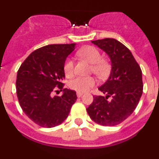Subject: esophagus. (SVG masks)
<instances>
[{"mask_svg":"<svg viewBox=\"0 0 159 159\" xmlns=\"http://www.w3.org/2000/svg\"><path fill=\"white\" fill-rule=\"evenodd\" d=\"M83 94H84L83 92H77V93H76L77 97H78V98H80V97L83 95Z\"/></svg>","mask_w":159,"mask_h":159,"instance_id":"1","label":"esophagus"}]
</instances>
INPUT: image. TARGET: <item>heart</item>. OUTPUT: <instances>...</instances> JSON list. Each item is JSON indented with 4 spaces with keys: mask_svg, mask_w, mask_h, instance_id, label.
<instances>
[{
    "mask_svg": "<svg viewBox=\"0 0 159 159\" xmlns=\"http://www.w3.org/2000/svg\"><path fill=\"white\" fill-rule=\"evenodd\" d=\"M77 55L81 58L86 60L92 64L91 71H93L97 76L104 78L110 71V65L107 60L102 59V55L99 50L93 46H86L77 52ZM64 71L66 76H71L74 71V62L71 59H67L64 63ZM95 84V80L93 77L79 76L70 81L69 87L78 92H88Z\"/></svg>",
    "mask_w": 159,
    "mask_h": 159,
    "instance_id": "b5f03b06",
    "label": "heart"
}]
</instances>
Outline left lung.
Returning a JSON list of instances; mask_svg holds the SVG:
<instances>
[{
	"instance_id": "left-lung-1",
	"label": "left lung",
	"mask_w": 159,
	"mask_h": 159,
	"mask_svg": "<svg viewBox=\"0 0 159 159\" xmlns=\"http://www.w3.org/2000/svg\"><path fill=\"white\" fill-rule=\"evenodd\" d=\"M92 43L110 57L111 71L107 80L99 88L106 96L94 95L87 111L98 124L116 126L127 119L139 102L143 90L142 70L130 50L116 39L105 38Z\"/></svg>"
}]
</instances>
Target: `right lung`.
Segmentation results:
<instances>
[{
    "label": "right lung",
    "instance_id": "1",
    "mask_svg": "<svg viewBox=\"0 0 159 159\" xmlns=\"http://www.w3.org/2000/svg\"><path fill=\"white\" fill-rule=\"evenodd\" d=\"M75 43L49 44L32 52L22 63L16 81L18 101L25 115L42 127L51 128L67 118L76 92L64 88V65ZM57 88L61 97L52 96Z\"/></svg>",
    "mask_w": 159,
    "mask_h": 159
}]
</instances>
